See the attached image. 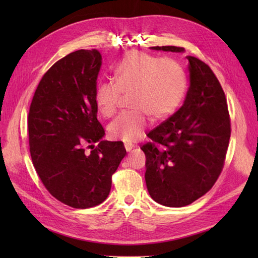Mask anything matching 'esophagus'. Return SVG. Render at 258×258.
<instances>
[{
	"label": "esophagus",
	"instance_id": "1",
	"mask_svg": "<svg viewBox=\"0 0 258 258\" xmlns=\"http://www.w3.org/2000/svg\"><path fill=\"white\" fill-rule=\"evenodd\" d=\"M124 147H125V150L127 151V152H131L133 150V147H134V145L133 144H124Z\"/></svg>",
	"mask_w": 258,
	"mask_h": 258
}]
</instances>
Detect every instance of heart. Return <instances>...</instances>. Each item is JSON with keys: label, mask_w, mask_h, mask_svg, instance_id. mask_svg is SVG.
<instances>
[{"label": "heart", "mask_w": 258, "mask_h": 258, "mask_svg": "<svg viewBox=\"0 0 258 258\" xmlns=\"http://www.w3.org/2000/svg\"><path fill=\"white\" fill-rule=\"evenodd\" d=\"M115 82H102L96 86L95 104L104 117L117 112L123 94L128 95L130 111L123 112L108 126L114 140L135 143L144 136L153 119H164L182 104L187 79L178 62L143 52H130L114 69Z\"/></svg>", "instance_id": "b5f03b06"}]
</instances>
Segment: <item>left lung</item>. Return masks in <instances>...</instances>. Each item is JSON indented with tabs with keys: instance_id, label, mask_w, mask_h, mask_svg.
<instances>
[{
	"instance_id": "obj_1",
	"label": "left lung",
	"mask_w": 258,
	"mask_h": 258,
	"mask_svg": "<svg viewBox=\"0 0 258 258\" xmlns=\"http://www.w3.org/2000/svg\"><path fill=\"white\" fill-rule=\"evenodd\" d=\"M152 50L184 52L178 46ZM188 61L189 89L178 111L152 130L145 180L151 197L168 207H183L205 195L220 176L231 138V118L220 81L194 56Z\"/></svg>"
}]
</instances>
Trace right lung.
Listing matches in <instances>:
<instances>
[{
    "mask_svg": "<svg viewBox=\"0 0 258 258\" xmlns=\"http://www.w3.org/2000/svg\"><path fill=\"white\" fill-rule=\"evenodd\" d=\"M101 65L96 50L70 53L43 75L30 106L33 165L48 193L74 208L106 200L126 154L123 142L101 141L105 132L94 98Z\"/></svg>",
    "mask_w": 258,
    "mask_h": 258,
    "instance_id": "1",
    "label": "right lung"
}]
</instances>
